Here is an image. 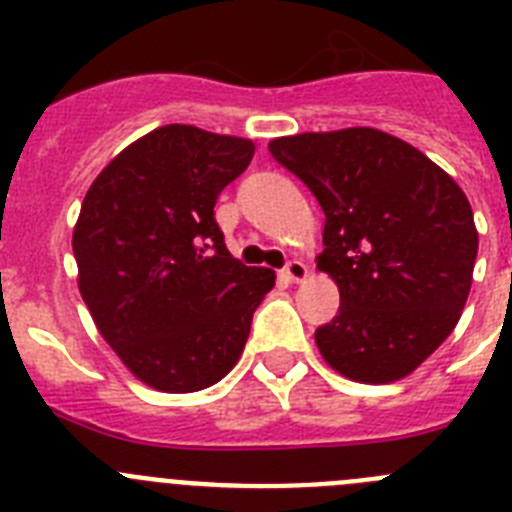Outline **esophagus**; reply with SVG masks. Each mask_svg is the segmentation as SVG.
<instances>
[{"instance_id": "obj_1", "label": "esophagus", "mask_w": 512, "mask_h": 512, "mask_svg": "<svg viewBox=\"0 0 512 512\" xmlns=\"http://www.w3.org/2000/svg\"><path fill=\"white\" fill-rule=\"evenodd\" d=\"M282 274L289 279V282H305V279H307V266L302 264V261H289V264L284 266Z\"/></svg>"}]
</instances>
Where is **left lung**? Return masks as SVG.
Returning <instances> with one entry per match:
<instances>
[{"mask_svg": "<svg viewBox=\"0 0 512 512\" xmlns=\"http://www.w3.org/2000/svg\"><path fill=\"white\" fill-rule=\"evenodd\" d=\"M269 151L325 212L315 261L341 307L315 330L320 356L361 384L405 379L467 305L479 246L467 194L425 153L377 128L284 135Z\"/></svg>", "mask_w": 512, "mask_h": 512, "instance_id": "obj_1", "label": "left lung"}]
</instances>
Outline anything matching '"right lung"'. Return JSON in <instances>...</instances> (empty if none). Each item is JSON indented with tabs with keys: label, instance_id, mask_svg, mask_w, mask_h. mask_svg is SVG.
I'll return each mask as SVG.
<instances>
[{
	"label": "right lung",
	"instance_id": "1",
	"mask_svg": "<svg viewBox=\"0 0 512 512\" xmlns=\"http://www.w3.org/2000/svg\"><path fill=\"white\" fill-rule=\"evenodd\" d=\"M253 151L248 138L174 122L122 148L81 202L79 292L125 369L153 390L220 382L277 282L230 256L212 212Z\"/></svg>",
	"mask_w": 512,
	"mask_h": 512
}]
</instances>
